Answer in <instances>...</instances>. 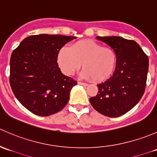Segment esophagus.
Returning a JSON list of instances; mask_svg holds the SVG:
<instances>
[{"instance_id": "esophagus-1", "label": "esophagus", "mask_w": 157, "mask_h": 157, "mask_svg": "<svg viewBox=\"0 0 157 157\" xmlns=\"http://www.w3.org/2000/svg\"><path fill=\"white\" fill-rule=\"evenodd\" d=\"M77 83H78L79 85H82V86H88L87 83H83V82H80V81H78V82H77Z\"/></svg>"}]
</instances>
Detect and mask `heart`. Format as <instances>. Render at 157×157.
<instances>
[{"label":"heart","mask_w":157,"mask_h":157,"mask_svg":"<svg viewBox=\"0 0 157 157\" xmlns=\"http://www.w3.org/2000/svg\"><path fill=\"white\" fill-rule=\"evenodd\" d=\"M56 61L61 72L71 76L81 67L83 78L95 82L109 79L117 66L118 56L111 47L102 46L93 40L78 41L69 48L62 47L57 53Z\"/></svg>","instance_id":"1"}]
</instances>
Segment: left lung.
<instances>
[{"label":"left lung","instance_id":"1","mask_svg":"<svg viewBox=\"0 0 157 157\" xmlns=\"http://www.w3.org/2000/svg\"><path fill=\"white\" fill-rule=\"evenodd\" d=\"M116 52L117 66L112 77L98 84L92 106L105 116L115 118L135 106L143 96L149 67L148 56L134 40L119 36H97Z\"/></svg>","mask_w":157,"mask_h":157}]
</instances>
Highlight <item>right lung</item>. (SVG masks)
Here are the masks:
<instances>
[{
    "label": "right lung",
    "instance_id": "add662e5",
    "mask_svg": "<svg viewBox=\"0 0 157 157\" xmlns=\"http://www.w3.org/2000/svg\"><path fill=\"white\" fill-rule=\"evenodd\" d=\"M74 36H30L12 52L10 84L19 102L39 116L58 112L67 105L77 81L61 73L57 53Z\"/></svg>",
    "mask_w": 157,
    "mask_h": 157
}]
</instances>
